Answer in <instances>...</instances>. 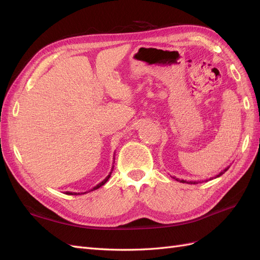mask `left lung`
Here are the masks:
<instances>
[{"label": "left lung", "mask_w": 260, "mask_h": 260, "mask_svg": "<svg viewBox=\"0 0 260 260\" xmlns=\"http://www.w3.org/2000/svg\"><path fill=\"white\" fill-rule=\"evenodd\" d=\"M230 168V166H228L226 168H224L221 172H219V174L216 176V177H211L210 179H206V180H202V181H185V180H182V179H178V178H176V177H172V178H174L175 180H177V181H179V182H181V183H188V184H198V183H202V182H204V181H205V182H206V181H209V180H212V179H216V178H218V177H220V176H222L223 174H224V172L228 170V169H229Z\"/></svg>", "instance_id": "8db88e82"}]
</instances>
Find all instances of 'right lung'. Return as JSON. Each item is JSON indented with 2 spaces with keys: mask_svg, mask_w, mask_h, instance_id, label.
I'll return each mask as SVG.
<instances>
[{
  "mask_svg": "<svg viewBox=\"0 0 260 260\" xmlns=\"http://www.w3.org/2000/svg\"><path fill=\"white\" fill-rule=\"evenodd\" d=\"M114 159H115V156H114ZM115 162V161H114ZM113 169H114V166L112 167V170H111V172H109V175L103 180V181H102V182H100L98 185H95V186H94L93 188H92V190H90L89 192H91V191H94V190H98V188H100L102 185H104L106 182H107V181H108V179L109 178H111V175H112V172H113ZM84 193H88V192H84ZM84 193H76V192H66V194H68V195H80V194H84Z\"/></svg>",
  "mask_w": 260,
  "mask_h": 260,
  "instance_id": "add662e5",
  "label": "right lung"
}]
</instances>
